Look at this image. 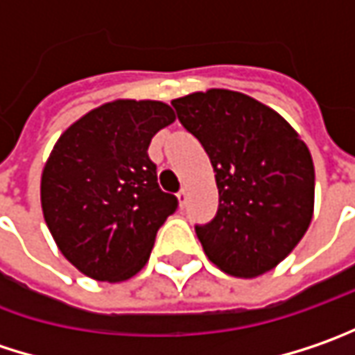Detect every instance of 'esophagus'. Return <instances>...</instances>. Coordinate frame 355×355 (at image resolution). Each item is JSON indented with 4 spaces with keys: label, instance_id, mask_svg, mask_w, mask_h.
<instances>
[{
    "label": "esophagus",
    "instance_id": "34e87169",
    "mask_svg": "<svg viewBox=\"0 0 355 355\" xmlns=\"http://www.w3.org/2000/svg\"><path fill=\"white\" fill-rule=\"evenodd\" d=\"M178 202H180V207H184V202H187V198H189V193H187V189H180L177 193Z\"/></svg>",
    "mask_w": 355,
    "mask_h": 355
}]
</instances>
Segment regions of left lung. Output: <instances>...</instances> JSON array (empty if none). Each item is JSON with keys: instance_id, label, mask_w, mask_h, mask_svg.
<instances>
[{"instance_id": "8db88e82", "label": "left lung", "mask_w": 355, "mask_h": 355, "mask_svg": "<svg viewBox=\"0 0 355 355\" xmlns=\"http://www.w3.org/2000/svg\"><path fill=\"white\" fill-rule=\"evenodd\" d=\"M173 106L207 150L219 189L217 217L197 227L205 255L243 279L275 269L313 217L315 171L307 144L282 114L241 92L211 88Z\"/></svg>"}]
</instances>
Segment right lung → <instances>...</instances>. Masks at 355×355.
Wrapping results in <instances>:
<instances>
[{
    "label": "right lung",
    "mask_w": 355,
    "mask_h": 355,
    "mask_svg": "<svg viewBox=\"0 0 355 355\" xmlns=\"http://www.w3.org/2000/svg\"><path fill=\"white\" fill-rule=\"evenodd\" d=\"M158 100H112L68 126L44 164L40 198L60 253L96 282L135 277L157 231L177 211L162 193L148 144L175 122Z\"/></svg>",
    "instance_id": "1"
}]
</instances>
